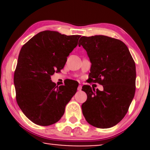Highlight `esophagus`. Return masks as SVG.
I'll return each instance as SVG.
<instances>
[{
	"label": "esophagus",
	"instance_id": "obj_1",
	"mask_svg": "<svg viewBox=\"0 0 150 150\" xmlns=\"http://www.w3.org/2000/svg\"><path fill=\"white\" fill-rule=\"evenodd\" d=\"M77 90H78V91L82 90V85H80L78 86V87H77Z\"/></svg>",
	"mask_w": 150,
	"mask_h": 150
}]
</instances>
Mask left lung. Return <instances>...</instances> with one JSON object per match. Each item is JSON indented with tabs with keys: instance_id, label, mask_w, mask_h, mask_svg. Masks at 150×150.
I'll return each instance as SVG.
<instances>
[{
	"instance_id": "left-lung-1",
	"label": "left lung",
	"mask_w": 150,
	"mask_h": 150,
	"mask_svg": "<svg viewBox=\"0 0 150 150\" xmlns=\"http://www.w3.org/2000/svg\"><path fill=\"white\" fill-rule=\"evenodd\" d=\"M79 46L87 51L91 63L89 83L103 85L104 90L84 85L87 95L82 113L90 125L99 128L114 126L124 118L135 92V63L127 46L104 35L82 37Z\"/></svg>"
}]
</instances>
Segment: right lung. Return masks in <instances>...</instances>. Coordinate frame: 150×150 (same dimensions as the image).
<instances>
[{
	"label": "right lung",
	"mask_w": 150,
	"mask_h": 150,
	"mask_svg": "<svg viewBox=\"0 0 150 150\" xmlns=\"http://www.w3.org/2000/svg\"><path fill=\"white\" fill-rule=\"evenodd\" d=\"M80 37L43 31L20 50L14 73L16 101L24 114L35 124L47 126L58 122L76 93V82L58 87L51 76L63 69Z\"/></svg>",
	"instance_id": "add662e5"
}]
</instances>
